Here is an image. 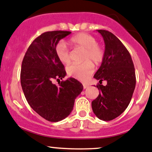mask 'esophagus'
Returning <instances> with one entry per match:
<instances>
[{"instance_id": "esophagus-1", "label": "esophagus", "mask_w": 152, "mask_h": 152, "mask_svg": "<svg viewBox=\"0 0 152 152\" xmlns=\"http://www.w3.org/2000/svg\"><path fill=\"white\" fill-rule=\"evenodd\" d=\"M88 87H89V85H88V84H85V83L83 84V88H84V89H86V88H88Z\"/></svg>"}]
</instances>
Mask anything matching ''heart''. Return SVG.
<instances>
[{"instance_id":"1","label":"heart","mask_w":152,"mask_h":152,"mask_svg":"<svg viewBox=\"0 0 152 152\" xmlns=\"http://www.w3.org/2000/svg\"><path fill=\"white\" fill-rule=\"evenodd\" d=\"M70 42L74 48L85 50L82 64H73L67 67V74L80 81H85L94 73V64H99L104 57V50L101 45L97 43L96 39L90 34L81 32L70 39ZM56 55L61 63L67 64L71 61V53L66 44L61 41L55 48Z\"/></svg>"}]
</instances>
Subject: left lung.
Returning a JSON list of instances; mask_svg holds the SVG:
<instances>
[{"mask_svg": "<svg viewBox=\"0 0 152 152\" xmlns=\"http://www.w3.org/2000/svg\"><path fill=\"white\" fill-rule=\"evenodd\" d=\"M97 31L103 37L105 49L104 59L94 76L99 81L96 87L100 92L91 105L99 120L110 121L119 117L130 103L136 85L135 69L130 53L120 39L109 31ZM104 80L105 86L101 85Z\"/></svg>", "mask_w": 152, "mask_h": 152, "instance_id": "1", "label": "left lung"}]
</instances>
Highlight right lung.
Returning <instances> with one entry per match:
<instances>
[{"label": "right lung", "instance_id": "1", "mask_svg": "<svg viewBox=\"0 0 152 152\" xmlns=\"http://www.w3.org/2000/svg\"><path fill=\"white\" fill-rule=\"evenodd\" d=\"M69 31H50L42 33L29 45L23 57L20 70L22 90L30 107L50 122H58L71 113L75 99L83 85L74 78L60 81L66 76L55 48ZM60 82L58 86L53 81Z\"/></svg>", "mask_w": 152, "mask_h": 152}]
</instances>
